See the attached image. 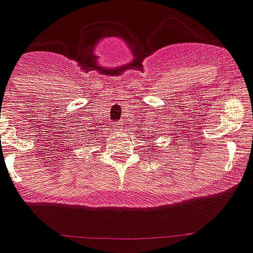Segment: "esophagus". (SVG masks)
I'll list each match as a JSON object with an SVG mask.
<instances>
[{
	"label": "esophagus",
	"instance_id": "34e87169",
	"mask_svg": "<svg viewBox=\"0 0 253 253\" xmlns=\"http://www.w3.org/2000/svg\"><path fill=\"white\" fill-rule=\"evenodd\" d=\"M122 127H124V126H122L121 124H120V125H116V126H115V129H116V131H121Z\"/></svg>",
	"mask_w": 253,
	"mask_h": 253
}]
</instances>
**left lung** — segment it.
Returning <instances> with one entry per match:
<instances>
[{"label": "left lung", "mask_w": 253, "mask_h": 253, "mask_svg": "<svg viewBox=\"0 0 253 253\" xmlns=\"http://www.w3.org/2000/svg\"><path fill=\"white\" fill-rule=\"evenodd\" d=\"M153 150H155V148H153Z\"/></svg>", "instance_id": "1"}]
</instances>
